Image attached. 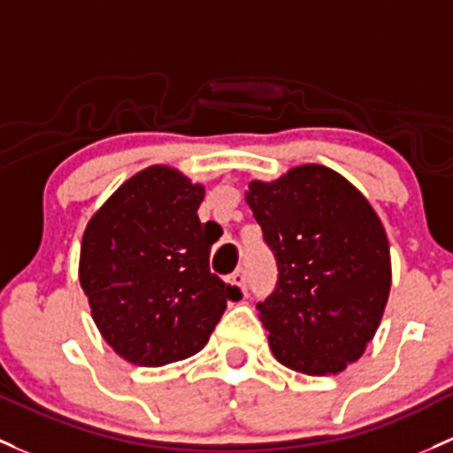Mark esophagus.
Listing matches in <instances>:
<instances>
[{
    "label": "esophagus",
    "mask_w": 453,
    "mask_h": 453,
    "mask_svg": "<svg viewBox=\"0 0 453 453\" xmlns=\"http://www.w3.org/2000/svg\"><path fill=\"white\" fill-rule=\"evenodd\" d=\"M227 282L232 284V287H236V288H241L242 293H245V288H247V278H245V271L242 269H239V271H234V273L230 275V278H227Z\"/></svg>",
    "instance_id": "34e87169"
}]
</instances>
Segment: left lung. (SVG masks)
I'll return each mask as SVG.
<instances>
[{
	"label": "left lung",
	"instance_id": "8db88e82",
	"mask_svg": "<svg viewBox=\"0 0 453 453\" xmlns=\"http://www.w3.org/2000/svg\"><path fill=\"white\" fill-rule=\"evenodd\" d=\"M247 206L278 260V287L258 303L275 360L336 375L365 354L390 293L387 232L369 199L323 165L251 180Z\"/></svg>",
	"mask_w": 453,
	"mask_h": 453
}]
</instances>
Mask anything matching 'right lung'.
<instances>
[{
	"label": "right lung",
	"mask_w": 453,
	"mask_h": 453,
	"mask_svg": "<svg viewBox=\"0 0 453 453\" xmlns=\"http://www.w3.org/2000/svg\"><path fill=\"white\" fill-rule=\"evenodd\" d=\"M203 184L151 165L121 184L90 217L78 278L99 334L123 360L163 366L197 354L239 299L211 273L214 239L197 208Z\"/></svg>",
	"instance_id": "obj_1"
}]
</instances>
